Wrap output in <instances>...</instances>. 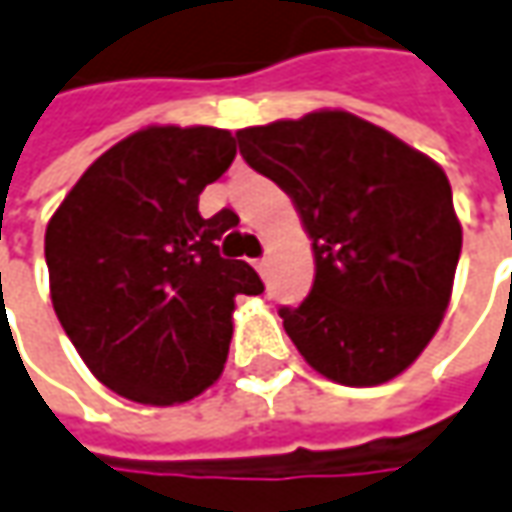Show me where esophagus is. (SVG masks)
I'll return each mask as SVG.
<instances>
[{"label":"esophagus","mask_w":512,"mask_h":512,"mask_svg":"<svg viewBox=\"0 0 512 512\" xmlns=\"http://www.w3.org/2000/svg\"><path fill=\"white\" fill-rule=\"evenodd\" d=\"M266 266H269V260H266V257H257L255 269L260 272V275H266Z\"/></svg>","instance_id":"34e87169"}]
</instances>
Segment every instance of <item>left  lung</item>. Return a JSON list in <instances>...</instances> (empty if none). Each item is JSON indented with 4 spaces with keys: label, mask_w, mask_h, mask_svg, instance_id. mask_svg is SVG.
<instances>
[{
    "label": "left lung",
    "mask_w": 512,
    "mask_h": 512,
    "mask_svg": "<svg viewBox=\"0 0 512 512\" xmlns=\"http://www.w3.org/2000/svg\"><path fill=\"white\" fill-rule=\"evenodd\" d=\"M237 143L312 240V292L280 309L306 364L346 387L401 375L453 295L461 223L444 168L341 108L240 128Z\"/></svg>",
    "instance_id": "8db88e82"
}]
</instances>
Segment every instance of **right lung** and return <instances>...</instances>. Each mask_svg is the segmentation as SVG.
I'll return each instance as SVG.
<instances>
[{"label":"right lung","mask_w":512,"mask_h":512,"mask_svg":"<svg viewBox=\"0 0 512 512\" xmlns=\"http://www.w3.org/2000/svg\"><path fill=\"white\" fill-rule=\"evenodd\" d=\"M237 140L212 125H148L97 157L45 229L54 312L94 378L171 407L220 378L237 295H260L246 260L220 257L237 223L197 212Z\"/></svg>","instance_id":"add662e5"}]
</instances>
